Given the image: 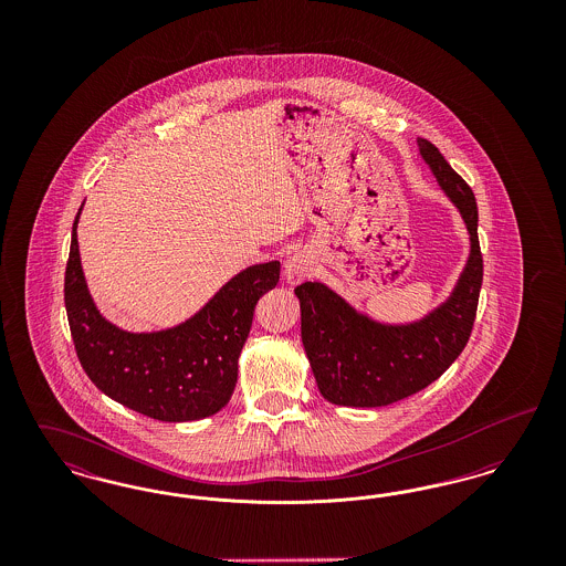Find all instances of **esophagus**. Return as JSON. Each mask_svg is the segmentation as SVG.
<instances>
[{
	"mask_svg": "<svg viewBox=\"0 0 566 566\" xmlns=\"http://www.w3.org/2000/svg\"><path fill=\"white\" fill-rule=\"evenodd\" d=\"M312 271V261L307 254H295L286 261L284 265V277L289 284H298L301 280H305Z\"/></svg>",
	"mask_w": 566,
	"mask_h": 566,
	"instance_id": "obj_1",
	"label": "esophagus"
}]
</instances>
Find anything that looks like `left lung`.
I'll return each mask as SVG.
<instances>
[{
	"mask_svg": "<svg viewBox=\"0 0 566 566\" xmlns=\"http://www.w3.org/2000/svg\"><path fill=\"white\" fill-rule=\"evenodd\" d=\"M418 146L464 218L471 256L452 296L431 316L405 326L360 316L321 282L296 286L301 339L318 390L331 403L381 407L407 399L443 376L471 337L484 280L475 195L434 144L418 139Z\"/></svg>",
	"mask_w": 566,
	"mask_h": 566,
	"instance_id": "8db88e82",
	"label": "left lung"
}]
</instances>
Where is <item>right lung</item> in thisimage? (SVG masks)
Returning a JSON list of instances; mask_svg holds the SVG:
<instances>
[{"label": "right lung", "mask_w": 566, "mask_h": 566, "mask_svg": "<svg viewBox=\"0 0 566 566\" xmlns=\"http://www.w3.org/2000/svg\"><path fill=\"white\" fill-rule=\"evenodd\" d=\"M78 216L65 268V310L84 374L109 399L161 422L201 420L220 411L238 381V358L254 307L275 289L280 263L238 273L180 326L127 333L109 324L88 295L76 238Z\"/></svg>", "instance_id": "1"}]
</instances>
